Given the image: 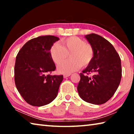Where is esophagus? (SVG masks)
<instances>
[{
  "instance_id": "1",
  "label": "esophagus",
  "mask_w": 134,
  "mask_h": 134,
  "mask_svg": "<svg viewBox=\"0 0 134 134\" xmlns=\"http://www.w3.org/2000/svg\"><path fill=\"white\" fill-rule=\"evenodd\" d=\"M71 74H63V77H64V78H66V77H69Z\"/></svg>"
}]
</instances>
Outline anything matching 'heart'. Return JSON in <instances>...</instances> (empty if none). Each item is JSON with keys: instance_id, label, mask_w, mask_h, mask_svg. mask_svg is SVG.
Returning <instances> with one entry per match:
<instances>
[{"instance_id": "obj_1", "label": "heart", "mask_w": 134, "mask_h": 134, "mask_svg": "<svg viewBox=\"0 0 134 134\" xmlns=\"http://www.w3.org/2000/svg\"><path fill=\"white\" fill-rule=\"evenodd\" d=\"M52 60L57 65H60L69 55L70 60L58 67L62 73L70 74L79 68H85L90 64L94 57V49L92 45L77 37H70L61 40V45L54 43L50 50Z\"/></svg>"}]
</instances>
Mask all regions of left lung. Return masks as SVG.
Here are the masks:
<instances>
[{
	"label": "left lung",
	"instance_id": "obj_1",
	"mask_svg": "<svg viewBox=\"0 0 134 134\" xmlns=\"http://www.w3.org/2000/svg\"><path fill=\"white\" fill-rule=\"evenodd\" d=\"M94 49L90 64L80 74L77 86L79 96L86 102L101 105L108 102L116 91L122 77L121 60L110 43L95 34L86 35ZM94 73L91 78L88 76Z\"/></svg>",
	"mask_w": 134,
	"mask_h": 134
}]
</instances>
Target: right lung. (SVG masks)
Returning <instances> with one entry per match:
<instances>
[{"mask_svg":"<svg viewBox=\"0 0 134 134\" xmlns=\"http://www.w3.org/2000/svg\"><path fill=\"white\" fill-rule=\"evenodd\" d=\"M58 40V37L53 35L33 38L24 44L16 57V87L23 99L32 106L47 105L57 95L63 76L48 74L56 69L49 50Z\"/></svg>","mask_w":134,"mask_h":134,"instance_id":"1","label":"right lung"}]
</instances>
